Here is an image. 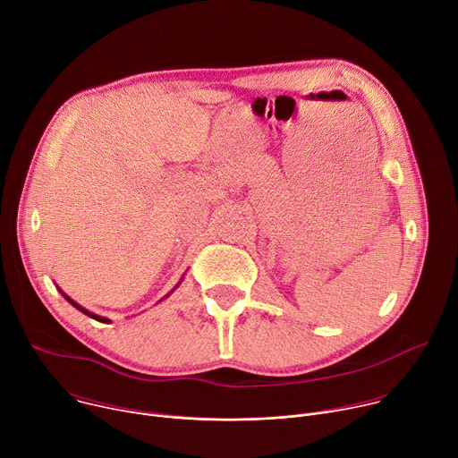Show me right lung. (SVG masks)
<instances>
[{"instance_id": "1", "label": "right lung", "mask_w": 458, "mask_h": 458, "mask_svg": "<svg viewBox=\"0 0 458 458\" xmlns=\"http://www.w3.org/2000/svg\"><path fill=\"white\" fill-rule=\"evenodd\" d=\"M61 293H63V292H61ZM63 297H64V299H67V301H69V302H71V304H72V306H74V308H78V310H80V311H83V313H85V315H89V317H92V318H96V320H99V322H110V320H108V318H105V317H99V315H94V313H90V311H89V310H85V308H81V306H80V304H78V302H74V301H72V299H71V297H69V295H64V293H63Z\"/></svg>"}]
</instances>
